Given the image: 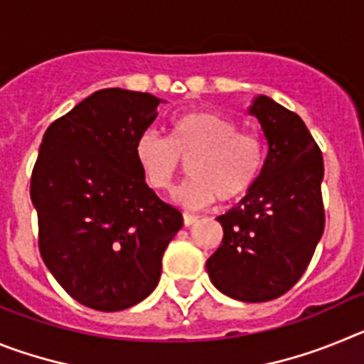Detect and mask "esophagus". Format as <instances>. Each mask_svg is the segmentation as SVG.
I'll list each match as a JSON object with an SVG mask.
<instances>
[{"mask_svg": "<svg viewBox=\"0 0 364 364\" xmlns=\"http://www.w3.org/2000/svg\"><path fill=\"white\" fill-rule=\"evenodd\" d=\"M198 220L197 215H189V213H184V226H193L195 222Z\"/></svg>", "mask_w": 364, "mask_h": 364, "instance_id": "esophagus-1", "label": "esophagus"}]
</instances>
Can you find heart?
I'll return each mask as SVG.
<instances>
[{
  "label": "heart",
  "mask_w": 364,
  "mask_h": 364,
  "mask_svg": "<svg viewBox=\"0 0 364 364\" xmlns=\"http://www.w3.org/2000/svg\"><path fill=\"white\" fill-rule=\"evenodd\" d=\"M134 156L156 191H169L188 164L191 176L173 198L188 210H202L217 197L224 204L239 200L253 188L264 164V146L257 134L239 131L226 114L189 111L171 122L169 140L144 133Z\"/></svg>",
  "instance_id": "b5f03b06"
}]
</instances>
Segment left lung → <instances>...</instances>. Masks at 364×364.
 I'll return each mask as SVG.
<instances>
[{"instance_id": "obj_1", "label": "left lung", "mask_w": 364, "mask_h": 364, "mask_svg": "<svg viewBox=\"0 0 364 364\" xmlns=\"http://www.w3.org/2000/svg\"><path fill=\"white\" fill-rule=\"evenodd\" d=\"M250 114L260 122L268 154L246 197L217 218L224 237L205 268L228 297L266 302L294 288L323 237L324 164L295 112L260 95Z\"/></svg>"}]
</instances>
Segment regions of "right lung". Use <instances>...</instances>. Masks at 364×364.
Masks as SVG:
<instances>
[{
	"label": "right lung",
	"mask_w": 364,
	"mask_h": 364,
	"mask_svg": "<svg viewBox=\"0 0 364 364\" xmlns=\"http://www.w3.org/2000/svg\"><path fill=\"white\" fill-rule=\"evenodd\" d=\"M149 92L102 89L45 131L31 176L41 259L63 290L120 311L156 288L182 213L146 184L136 140L159 117Z\"/></svg>",
	"instance_id": "obj_1"
}]
</instances>
